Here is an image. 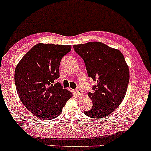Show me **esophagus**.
<instances>
[{"label": "esophagus", "instance_id": "esophagus-1", "mask_svg": "<svg viewBox=\"0 0 151 151\" xmlns=\"http://www.w3.org/2000/svg\"><path fill=\"white\" fill-rule=\"evenodd\" d=\"M75 93H76V95L79 96H80V95L82 94V91H81V89L78 88V89H76V90H75Z\"/></svg>", "mask_w": 151, "mask_h": 151}]
</instances>
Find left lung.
<instances>
[{"instance_id":"obj_1","label":"left lung","mask_w":151,"mask_h":151,"mask_svg":"<svg viewBox=\"0 0 151 151\" xmlns=\"http://www.w3.org/2000/svg\"><path fill=\"white\" fill-rule=\"evenodd\" d=\"M84 61L88 77L96 81L88 95L92 109L83 113L91 118H104L118 107L127 92L129 70L122 53L101 42L73 45Z\"/></svg>"}]
</instances>
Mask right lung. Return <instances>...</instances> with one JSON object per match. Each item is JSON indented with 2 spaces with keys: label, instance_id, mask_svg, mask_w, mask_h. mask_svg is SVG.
I'll return each mask as SVG.
<instances>
[{
  "label": "right lung",
  "instance_id": "1",
  "mask_svg": "<svg viewBox=\"0 0 151 151\" xmlns=\"http://www.w3.org/2000/svg\"><path fill=\"white\" fill-rule=\"evenodd\" d=\"M71 49V45L37 44L16 67L14 82L19 97L32 114L42 120L58 117L72 97L55 83L61 59Z\"/></svg>",
  "mask_w": 151,
  "mask_h": 151
}]
</instances>
